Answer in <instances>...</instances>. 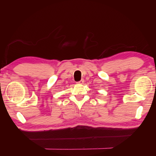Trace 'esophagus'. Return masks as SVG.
<instances>
[{
    "label": "esophagus",
    "mask_w": 156,
    "mask_h": 156,
    "mask_svg": "<svg viewBox=\"0 0 156 156\" xmlns=\"http://www.w3.org/2000/svg\"><path fill=\"white\" fill-rule=\"evenodd\" d=\"M84 79H81V81L77 82V84H83L84 83Z\"/></svg>",
    "instance_id": "obj_1"
}]
</instances>
